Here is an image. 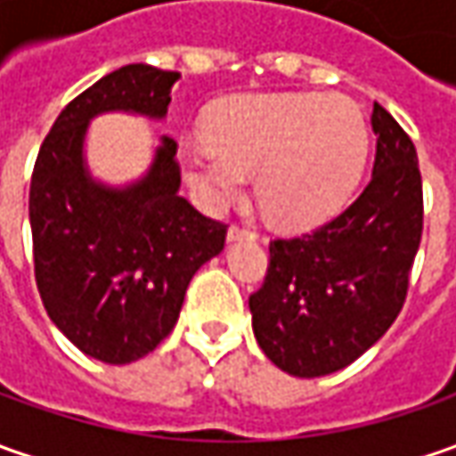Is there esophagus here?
Returning <instances> with one entry per match:
<instances>
[{"label":"esophagus","mask_w":456,"mask_h":456,"mask_svg":"<svg viewBox=\"0 0 456 456\" xmlns=\"http://www.w3.org/2000/svg\"><path fill=\"white\" fill-rule=\"evenodd\" d=\"M240 238H256V233L248 231V228H240V225H231L228 228V240L233 243V240H240Z\"/></svg>","instance_id":"34e87169"}]
</instances>
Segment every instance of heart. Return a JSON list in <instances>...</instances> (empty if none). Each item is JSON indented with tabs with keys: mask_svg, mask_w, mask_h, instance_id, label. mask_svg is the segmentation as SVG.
I'll return each instance as SVG.
<instances>
[{
	"mask_svg": "<svg viewBox=\"0 0 456 456\" xmlns=\"http://www.w3.org/2000/svg\"><path fill=\"white\" fill-rule=\"evenodd\" d=\"M208 139L180 150L202 205L216 210L233 200L246 175H256L258 205L284 228L332 218L368 157L365 118L347 96L240 94L210 114Z\"/></svg>",
	"mask_w": 456,
	"mask_h": 456,
	"instance_id": "1",
	"label": "heart"
}]
</instances>
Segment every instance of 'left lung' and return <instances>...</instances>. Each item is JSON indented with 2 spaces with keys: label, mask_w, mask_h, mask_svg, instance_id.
Wrapping results in <instances>:
<instances>
[{
  "label": "left lung",
  "mask_w": 456,
  "mask_h": 456,
  "mask_svg": "<svg viewBox=\"0 0 456 456\" xmlns=\"http://www.w3.org/2000/svg\"><path fill=\"white\" fill-rule=\"evenodd\" d=\"M373 177L338 218L269 243V269L248 297L254 335L297 378L342 370L373 347L406 302L424 231L421 172L411 136L380 103Z\"/></svg>",
  "instance_id": "left-lung-1"
}]
</instances>
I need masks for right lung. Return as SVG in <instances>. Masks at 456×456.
<instances>
[{"label": "right lung", "instance_id": "1", "mask_svg": "<svg viewBox=\"0 0 456 456\" xmlns=\"http://www.w3.org/2000/svg\"><path fill=\"white\" fill-rule=\"evenodd\" d=\"M180 73L124 65L76 96L45 136L32 183L35 281L50 320L86 355L126 365L172 332L190 279L225 246V223L180 198L177 142L162 136L150 172L96 183L86 167L88 121L106 111L165 118Z\"/></svg>", "mask_w": 456, "mask_h": 456}]
</instances>
